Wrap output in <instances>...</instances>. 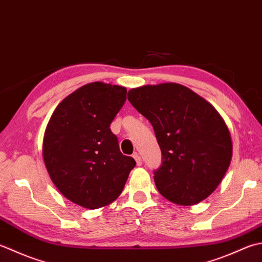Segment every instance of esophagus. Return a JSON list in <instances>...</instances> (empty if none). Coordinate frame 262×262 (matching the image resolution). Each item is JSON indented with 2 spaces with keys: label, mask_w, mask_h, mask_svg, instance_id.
Returning a JSON list of instances; mask_svg holds the SVG:
<instances>
[{
  "label": "esophagus",
  "mask_w": 262,
  "mask_h": 262,
  "mask_svg": "<svg viewBox=\"0 0 262 262\" xmlns=\"http://www.w3.org/2000/svg\"><path fill=\"white\" fill-rule=\"evenodd\" d=\"M133 158L135 159V161H136V165L137 166H141L142 165V159H141V157L138 156V153H134V155H133Z\"/></svg>",
  "instance_id": "34e87169"
}]
</instances>
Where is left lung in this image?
Listing matches in <instances>:
<instances>
[{
  "mask_svg": "<svg viewBox=\"0 0 262 262\" xmlns=\"http://www.w3.org/2000/svg\"><path fill=\"white\" fill-rule=\"evenodd\" d=\"M128 101L151 122L162 152L155 171L159 193L170 202L193 206L222 182L233 155L226 122L214 106L176 83L145 85Z\"/></svg>",
  "mask_w": 262,
  "mask_h": 262,
  "instance_id": "1",
  "label": "left lung"
}]
</instances>
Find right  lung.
Listing matches in <instances>:
<instances>
[{"instance_id":"obj_1","label":"right lung","mask_w":262,"mask_h":262,"mask_svg":"<svg viewBox=\"0 0 262 262\" xmlns=\"http://www.w3.org/2000/svg\"><path fill=\"white\" fill-rule=\"evenodd\" d=\"M126 93L119 85L86 84L60 102L46 126L42 151L51 181L83 208L114 202L136 165L120 152L110 129Z\"/></svg>"}]
</instances>
